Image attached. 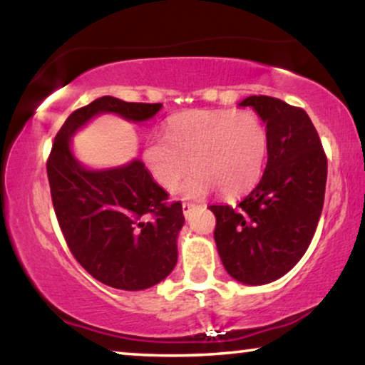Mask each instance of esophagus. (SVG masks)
Segmentation results:
<instances>
[{
	"label": "esophagus",
	"mask_w": 365,
	"mask_h": 365,
	"mask_svg": "<svg viewBox=\"0 0 365 365\" xmlns=\"http://www.w3.org/2000/svg\"><path fill=\"white\" fill-rule=\"evenodd\" d=\"M194 207H196V206H194L192 202H182V212H184V216H187V214L191 212Z\"/></svg>",
	"instance_id": "1"
}]
</instances>
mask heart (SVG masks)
I'll return each mask as SVG.
<instances>
[{
	"label": "heart",
	"instance_id": "1",
	"mask_svg": "<svg viewBox=\"0 0 365 365\" xmlns=\"http://www.w3.org/2000/svg\"><path fill=\"white\" fill-rule=\"evenodd\" d=\"M166 138H149L143 159L159 186L173 191L189 169L196 173L184 186L187 196L217 187L224 196L247 191L261 178L267 154V131L251 111L216 109L173 116Z\"/></svg>",
	"mask_w": 365,
	"mask_h": 365
}]
</instances>
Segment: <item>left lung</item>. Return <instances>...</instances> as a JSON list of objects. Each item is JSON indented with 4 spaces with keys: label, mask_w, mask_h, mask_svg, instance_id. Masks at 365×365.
<instances>
[{
    "label": "left lung",
    "mask_w": 365,
    "mask_h": 365,
    "mask_svg": "<svg viewBox=\"0 0 365 365\" xmlns=\"http://www.w3.org/2000/svg\"><path fill=\"white\" fill-rule=\"evenodd\" d=\"M239 106H252L266 123V169L236 207L209 209L216 216L214 241L229 276L261 286L282 277L306 254L324 206L327 156L302 108L264 94Z\"/></svg>",
    "instance_id": "1"
}]
</instances>
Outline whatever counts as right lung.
Returning <instances> with one entry per match:
<instances>
[{"label":"right lung","mask_w":365,"mask_h":365,"mask_svg":"<svg viewBox=\"0 0 365 365\" xmlns=\"http://www.w3.org/2000/svg\"><path fill=\"white\" fill-rule=\"evenodd\" d=\"M161 106L113 96L94 99L69 114L46 163L53 207L69 251L94 279L123 291H143L171 274L182 204L168 201L169 194L141 161L88 171L71 154L69 138L99 113L146 121Z\"/></svg>","instance_id":"1"}]
</instances>
